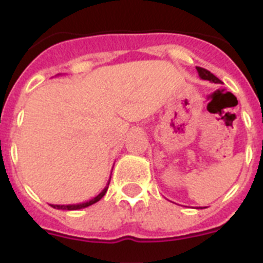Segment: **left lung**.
Segmentation results:
<instances>
[{
	"mask_svg": "<svg viewBox=\"0 0 263 263\" xmlns=\"http://www.w3.org/2000/svg\"><path fill=\"white\" fill-rule=\"evenodd\" d=\"M196 69H197V73H199V76H200V79H203V80H208V81H211V83H215V84H221V80L216 78L213 73H211L208 69H204V68H201V67H196Z\"/></svg>",
	"mask_w": 263,
	"mask_h": 263,
	"instance_id": "1",
	"label": "left lung"
}]
</instances>
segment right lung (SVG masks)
<instances>
[{
    "instance_id": "add662e5",
    "label": "right lung",
    "mask_w": 263,
    "mask_h": 263,
    "mask_svg": "<svg viewBox=\"0 0 263 263\" xmlns=\"http://www.w3.org/2000/svg\"><path fill=\"white\" fill-rule=\"evenodd\" d=\"M110 178H111V174H110ZM110 178H109L108 184L105 185V188H104L103 191L100 192V194L97 195V196H95L93 199H90V200L85 201V203L68 204V205H58V204H51V206H52V208H55V210H66V211H78V210H83V208H87V206H89V205H92V204L97 203V201H99L100 199H103V196L106 194V191H108V187H109V182H110Z\"/></svg>"
}]
</instances>
